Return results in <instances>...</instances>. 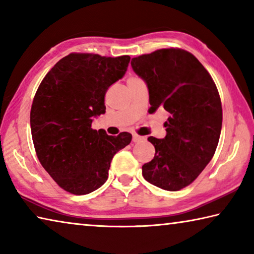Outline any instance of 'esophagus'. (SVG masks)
<instances>
[{"mask_svg":"<svg viewBox=\"0 0 254 254\" xmlns=\"http://www.w3.org/2000/svg\"><path fill=\"white\" fill-rule=\"evenodd\" d=\"M144 137L141 136V135H137V134H133V142H141V141H143Z\"/></svg>","mask_w":254,"mask_h":254,"instance_id":"34e87169","label":"esophagus"}]
</instances>
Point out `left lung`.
I'll list each match as a JSON object with an SVG mask.
<instances>
[{
	"mask_svg": "<svg viewBox=\"0 0 254 254\" xmlns=\"http://www.w3.org/2000/svg\"><path fill=\"white\" fill-rule=\"evenodd\" d=\"M131 66L148 86L149 113H169L167 135L148 137L156 153L142 166V176L165 190H180L198 177L217 148L223 113L216 85L194 55L178 48L132 58Z\"/></svg>",
	"mask_w": 254,
	"mask_h": 254,
	"instance_id": "left-lung-1",
	"label": "left lung"
}]
</instances>
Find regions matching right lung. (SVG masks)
<instances>
[{
	"instance_id": "1",
	"label": "right lung",
	"mask_w": 254,
	"mask_h": 254,
	"mask_svg": "<svg viewBox=\"0 0 254 254\" xmlns=\"http://www.w3.org/2000/svg\"><path fill=\"white\" fill-rule=\"evenodd\" d=\"M128 63L130 56L70 54L38 87L30 112L34 149L50 177L70 194L86 195L104 185L114 154L131 142L128 132L112 136L92 128L93 119L105 113L107 89Z\"/></svg>"
}]
</instances>
